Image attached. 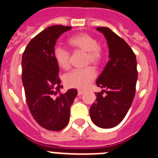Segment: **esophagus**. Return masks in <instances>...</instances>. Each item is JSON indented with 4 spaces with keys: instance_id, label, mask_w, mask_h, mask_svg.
<instances>
[{
    "instance_id": "1",
    "label": "esophagus",
    "mask_w": 158,
    "mask_h": 158,
    "mask_svg": "<svg viewBox=\"0 0 158 158\" xmlns=\"http://www.w3.org/2000/svg\"><path fill=\"white\" fill-rule=\"evenodd\" d=\"M84 92H85V91L79 90V91H78V96H81V95H83Z\"/></svg>"
}]
</instances>
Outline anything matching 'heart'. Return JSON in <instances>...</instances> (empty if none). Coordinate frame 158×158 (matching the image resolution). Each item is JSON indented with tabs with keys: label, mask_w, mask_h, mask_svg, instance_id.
I'll return each instance as SVG.
<instances>
[{
	"label": "heart",
	"mask_w": 158,
	"mask_h": 158,
	"mask_svg": "<svg viewBox=\"0 0 158 158\" xmlns=\"http://www.w3.org/2000/svg\"><path fill=\"white\" fill-rule=\"evenodd\" d=\"M67 44L74 50L86 52V63L94 66L101 64L103 59L102 49L98 45L97 40L88 33H78L70 36ZM53 57L57 66L63 70H68L70 66V53L60 46L53 49ZM97 73L92 67L76 69L66 75L63 78L64 83L69 88L83 89L86 88L96 78Z\"/></svg>",
	"instance_id": "obj_1"
}]
</instances>
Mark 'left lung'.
Masks as SVG:
<instances>
[{"label":"left lung","mask_w":158,"mask_h":158,"mask_svg":"<svg viewBox=\"0 0 158 158\" xmlns=\"http://www.w3.org/2000/svg\"><path fill=\"white\" fill-rule=\"evenodd\" d=\"M97 30L106 37L109 61L96 82L103 90L96 93L97 100L89 114L96 126L112 128L123 121L132 104L138 77L136 57L125 40L110 28ZM103 91L106 93L105 96Z\"/></svg>","instance_id":"obj_1"}]
</instances>
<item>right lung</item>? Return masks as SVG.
<instances>
[{
	"mask_svg": "<svg viewBox=\"0 0 158 158\" xmlns=\"http://www.w3.org/2000/svg\"><path fill=\"white\" fill-rule=\"evenodd\" d=\"M71 27H48L35 36L22 57V81L28 108L37 123L48 131H61L68 124L76 89L61 93L59 67L53 49L59 36Z\"/></svg>",
	"mask_w": 158,
	"mask_h": 158,
	"instance_id": "right-lung-1",
	"label": "right lung"
}]
</instances>
